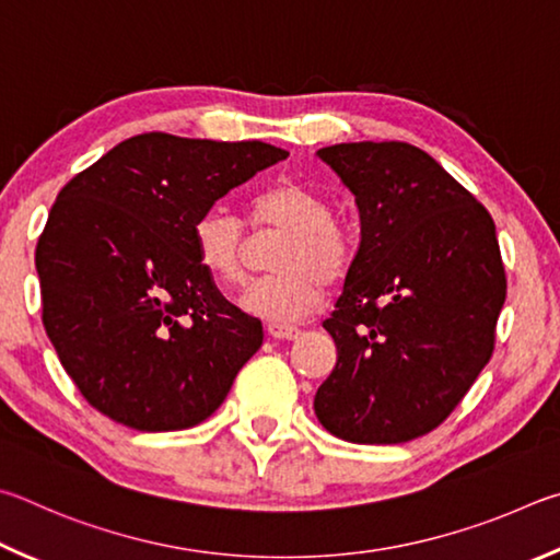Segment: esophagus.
Here are the masks:
<instances>
[{
    "label": "esophagus",
    "mask_w": 560,
    "mask_h": 560,
    "mask_svg": "<svg viewBox=\"0 0 560 560\" xmlns=\"http://www.w3.org/2000/svg\"><path fill=\"white\" fill-rule=\"evenodd\" d=\"M268 335L272 339H298L300 337V329L298 327H290V325H268Z\"/></svg>",
    "instance_id": "1"
}]
</instances>
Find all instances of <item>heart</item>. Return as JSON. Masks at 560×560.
Returning a JSON list of instances; mask_svg holds the SVG:
<instances>
[{"mask_svg": "<svg viewBox=\"0 0 560 560\" xmlns=\"http://www.w3.org/2000/svg\"><path fill=\"white\" fill-rule=\"evenodd\" d=\"M331 206L310 186L280 179L265 186L248 203L255 235L280 233L270 253L275 272L245 288L241 305L272 325H295L310 317L325 298L327 282L347 278L354 260L349 233L331 219ZM194 248L203 270L223 285L243 280L248 235L241 219L211 209L194 223Z\"/></svg>", "mask_w": 560, "mask_h": 560, "instance_id": "1", "label": "heart"}]
</instances>
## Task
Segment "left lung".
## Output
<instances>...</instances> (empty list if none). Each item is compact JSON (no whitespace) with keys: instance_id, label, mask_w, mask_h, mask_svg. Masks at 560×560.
I'll use <instances>...</instances> for the list:
<instances>
[{"instance_id":"obj_1","label":"left lung","mask_w":560,"mask_h":560,"mask_svg":"<svg viewBox=\"0 0 560 560\" xmlns=\"http://www.w3.org/2000/svg\"><path fill=\"white\" fill-rule=\"evenodd\" d=\"M317 154L354 194L361 241L325 322L337 366L315 413L349 443H408L443 423L492 359L506 300L494 221L408 142Z\"/></svg>"}]
</instances>
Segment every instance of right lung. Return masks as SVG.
Returning <instances> with one entry per match:
<instances>
[{
	"label": "right lung",
	"mask_w": 560,
	"mask_h": 560,
	"mask_svg": "<svg viewBox=\"0 0 560 560\" xmlns=\"http://www.w3.org/2000/svg\"><path fill=\"white\" fill-rule=\"evenodd\" d=\"M290 152L144 132L56 196L36 243L44 327L95 410L147 433L199 425L262 345L196 258L194 223Z\"/></svg>",
	"instance_id": "obj_1"
}]
</instances>
